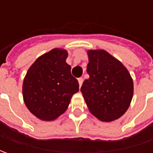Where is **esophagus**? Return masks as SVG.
<instances>
[{"label":"esophagus","instance_id":"34e87169","mask_svg":"<svg viewBox=\"0 0 153 153\" xmlns=\"http://www.w3.org/2000/svg\"><path fill=\"white\" fill-rule=\"evenodd\" d=\"M82 82H83L82 77H80V78H78V83H79L80 88H81V86H82Z\"/></svg>","mask_w":153,"mask_h":153}]
</instances>
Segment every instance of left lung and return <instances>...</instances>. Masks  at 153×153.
I'll use <instances>...</instances> for the list:
<instances>
[{
  "label": "left lung",
  "instance_id": "left-lung-1",
  "mask_svg": "<svg viewBox=\"0 0 153 153\" xmlns=\"http://www.w3.org/2000/svg\"><path fill=\"white\" fill-rule=\"evenodd\" d=\"M89 78L81 88L89 111L99 120L118 119L129 107L134 83L126 67L105 50H88Z\"/></svg>",
  "mask_w": 153,
  "mask_h": 153
}]
</instances>
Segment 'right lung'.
Returning a JSON list of instances; mask_svg holds the SVG:
<instances>
[{
    "label": "right lung",
    "mask_w": 153,
    "mask_h": 153,
    "mask_svg": "<svg viewBox=\"0 0 153 153\" xmlns=\"http://www.w3.org/2000/svg\"><path fill=\"white\" fill-rule=\"evenodd\" d=\"M67 51L53 48L29 68L23 82V98L29 111L43 121L55 120L79 91L77 80L66 63Z\"/></svg>",
    "instance_id": "1"
}]
</instances>
